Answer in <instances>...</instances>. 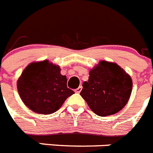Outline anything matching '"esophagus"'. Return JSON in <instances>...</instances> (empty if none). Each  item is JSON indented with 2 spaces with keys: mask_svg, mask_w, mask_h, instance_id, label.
Instances as JSON below:
<instances>
[{
  "mask_svg": "<svg viewBox=\"0 0 153 153\" xmlns=\"http://www.w3.org/2000/svg\"><path fill=\"white\" fill-rule=\"evenodd\" d=\"M82 86H79V87L78 88H76V89L75 90V91L76 93H80L81 92V91H82Z\"/></svg>",
  "mask_w": 153,
  "mask_h": 153,
  "instance_id": "obj_1",
  "label": "esophagus"
}]
</instances>
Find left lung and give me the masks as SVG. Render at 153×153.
<instances>
[{
	"mask_svg": "<svg viewBox=\"0 0 153 153\" xmlns=\"http://www.w3.org/2000/svg\"><path fill=\"white\" fill-rule=\"evenodd\" d=\"M80 95L99 116L117 113L127 104L132 89L129 75L117 64L101 61L89 71Z\"/></svg>",
	"mask_w": 153,
	"mask_h": 153,
	"instance_id": "left-lung-1",
	"label": "left lung"
}]
</instances>
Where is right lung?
<instances>
[{"label":"right lung","instance_id":"1","mask_svg":"<svg viewBox=\"0 0 153 153\" xmlns=\"http://www.w3.org/2000/svg\"><path fill=\"white\" fill-rule=\"evenodd\" d=\"M17 87L25 105L44 115L55 112L75 93L67 87V78L61 75L60 67L48 60L28 65L18 78Z\"/></svg>","mask_w":153,"mask_h":153}]
</instances>
